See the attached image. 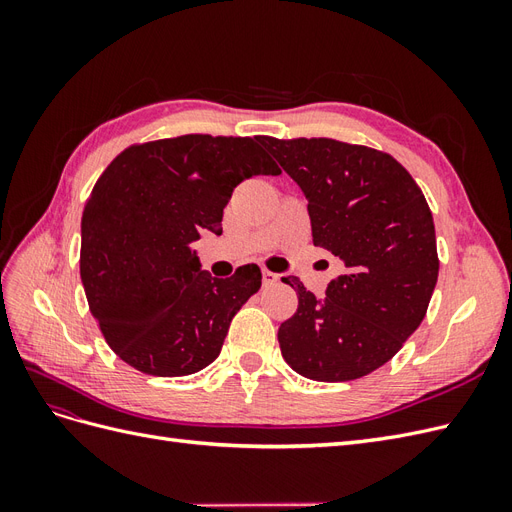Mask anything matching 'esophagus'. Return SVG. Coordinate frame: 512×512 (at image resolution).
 <instances>
[{
  "label": "esophagus",
  "mask_w": 512,
  "mask_h": 512,
  "mask_svg": "<svg viewBox=\"0 0 512 512\" xmlns=\"http://www.w3.org/2000/svg\"><path fill=\"white\" fill-rule=\"evenodd\" d=\"M277 280H280V275L273 273V271H269V269H262V284H265V286H271V284H275Z\"/></svg>",
  "instance_id": "esophagus-1"
}]
</instances>
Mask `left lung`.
Returning a JSON list of instances; mask_svg holds the SVG:
<instances>
[{
  "label": "left lung",
  "instance_id": "obj_1",
  "mask_svg": "<svg viewBox=\"0 0 512 512\" xmlns=\"http://www.w3.org/2000/svg\"><path fill=\"white\" fill-rule=\"evenodd\" d=\"M307 198L314 245L344 262L327 299L299 280L282 322V356L297 374L348 382L382 367L427 314L438 282L431 209L393 156L333 138L260 136Z\"/></svg>",
  "mask_w": 512,
  "mask_h": 512
}]
</instances>
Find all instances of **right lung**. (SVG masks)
<instances>
[{"mask_svg": "<svg viewBox=\"0 0 512 512\" xmlns=\"http://www.w3.org/2000/svg\"><path fill=\"white\" fill-rule=\"evenodd\" d=\"M282 170L250 136L136 143L106 166L81 220V280L106 344L147 376H188L218 359L232 318L258 292L245 265L218 280L190 243L222 232L232 190Z\"/></svg>", "mask_w": 512, "mask_h": 512, "instance_id": "obj_1", "label": "right lung"}]
</instances>
